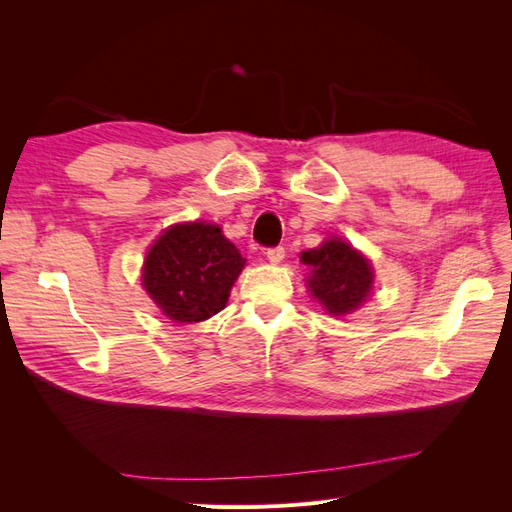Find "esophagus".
<instances>
[{
  "label": "esophagus",
  "instance_id": "esophagus-1",
  "mask_svg": "<svg viewBox=\"0 0 512 512\" xmlns=\"http://www.w3.org/2000/svg\"><path fill=\"white\" fill-rule=\"evenodd\" d=\"M284 256H286V250H284L282 245L269 247V250H267V258H269V262H273V265H277V262H282Z\"/></svg>",
  "mask_w": 512,
  "mask_h": 512
}]
</instances>
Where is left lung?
<instances>
[{
	"label": "left lung",
	"mask_w": 512,
	"mask_h": 512,
	"mask_svg": "<svg viewBox=\"0 0 512 512\" xmlns=\"http://www.w3.org/2000/svg\"><path fill=\"white\" fill-rule=\"evenodd\" d=\"M301 260L312 267L309 288L327 312L348 314L367 299L374 273L346 241L331 239L318 250L303 252Z\"/></svg>",
	"instance_id": "left-lung-1"
}]
</instances>
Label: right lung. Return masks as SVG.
I'll return each instance as SVG.
<instances>
[{"mask_svg": "<svg viewBox=\"0 0 512 512\" xmlns=\"http://www.w3.org/2000/svg\"><path fill=\"white\" fill-rule=\"evenodd\" d=\"M245 260L218 226L177 224L151 247L143 286L177 322L207 320L226 307Z\"/></svg>", "mask_w": 512, "mask_h": 512, "instance_id": "obj_1", "label": "right lung"}]
</instances>
